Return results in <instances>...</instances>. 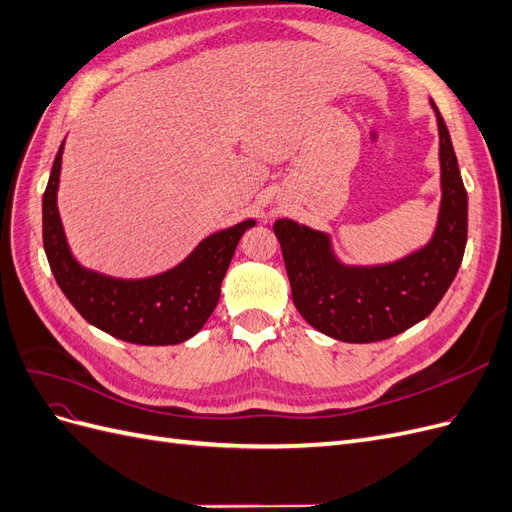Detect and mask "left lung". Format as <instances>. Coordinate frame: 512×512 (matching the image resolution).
<instances>
[{
    "label": "left lung",
    "instance_id": "obj_1",
    "mask_svg": "<svg viewBox=\"0 0 512 512\" xmlns=\"http://www.w3.org/2000/svg\"><path fill=\"white\" fill-rule=\"evenodd\" d=\"M440 134L442 203L438 226L421 250L395 262L354 267L339 262L331 237L292 220L273 224L299 314L339 342L389 339L425 320L453 284L468 241V192L446 123L431 102Z\"/></svg>",
    "mask_w": 512,
    "mask_h": 512
}]
</instances>
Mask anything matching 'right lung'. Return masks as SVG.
Masks as SVG:
<instances>
[{
    "mask_svg": "<svg viewBox=\"0 0 512 512\" xmlns=\"http://www.w3.org/2000/svg\"><path fill=\"white\" fill-rule=\"evenodd\" d=\"M61 143L42 196V241L55 280L89 324L141 346H173L205 327L220 301L222 280L237 243L254 220L213 232L177 267L145 280H119L79 265L57 209Z\"/></svg>",
    "mask_w": 512,
    "mask_h": 512,
    "instance_id": "1",
    "label": "right lung"
}]
</instances>
